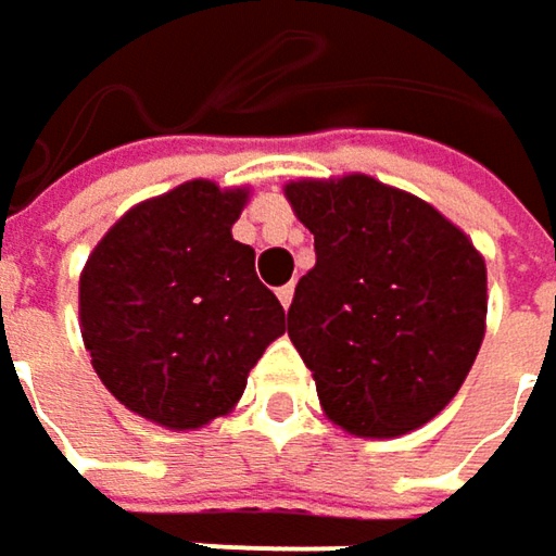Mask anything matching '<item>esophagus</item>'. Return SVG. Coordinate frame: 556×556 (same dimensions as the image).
I'll return each mask as SVG.
<instances>
[{"mask_svg": "<svg viewBox=\"0 0 556 556\" xmlns=\"http://www.w3.org/2000/svg\"><path fill=\"white\" fill-rule=\"evenodd\" d=\"M292 295H295V289H292V282L289 286H282V289H277V299L282 308H289L292 305Z\"/></svg>", "mask_w": 556, "mask_h": 556, "instance_id": "1", "label": "esophagus"}]
</instances>
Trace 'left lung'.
I'll list each match as a JSON object with an SVG mask.
<instances>
[{"instance_id":"8db88e82","label":"left lung","mask_w":556,"mask_h":556,"mask_svg":"<svg viewBox=\"0 0 556 556\" xmlns=\"http://www.w3.org/2000/svg\"><path fill=\"white\" fill-rule=\"evenodd\" d=\"M315 235L289 305V340L321 410L359 439L429 424L465 384L486 330V264L427 200L369 175L282 187Z\"/></svg>"}]
</instances>
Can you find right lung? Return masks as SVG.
<instances>
[{
  "label": "right lung",
  "mask_w": 556,
  "mask_h": 556,
  "mask_svg": "<svg viewBox=\"0 0 556 556\" xmlns=\"http://www.w3.org/2000/svg\"><path fill=\"white\" fill-rule=\"evenodd\" d=\"M251 187L197 177L127 210L78 277V328L104 388L155 427L226 417L286 333L279 299L231 238Z\"/></svg>",
  "instance_id": "obj_1"
}]
</instances>
